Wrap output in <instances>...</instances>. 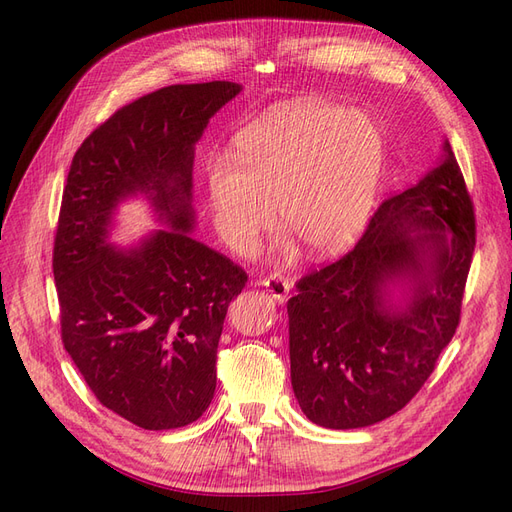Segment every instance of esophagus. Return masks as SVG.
Returning <instances> with one entry per match:
<instances>
[{
	"label": "esophagus",
	"instance_id": "esophagus-1",
	"mask_svg": "<svg viewBox=\"0 0 512 512\" xmlns=\"http://www.w3.org/2000/svg\"><path fill=\"white\" fill-rule=\"evenodd\" d=\"M261 285L266 287L272 293V298L278 302H285L291 293V280L285 278L283 274H272L268 278H263Z\"/></svg>",
	"mask_w": 512,
	"mask_h": 512
}]
</instances>
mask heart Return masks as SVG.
Listing matches in <instances>:
<instances>
[{
  "instance_id": "b5f03b06",
  "label": "heart",
  "mask_w": 512,
  "mask_h": 512,
  "mask_svg": "<svg viewBox=\"0 0 512 512\" xmlns=\"http://www.w3.org/2000/svg\"><path fill=\"white\" fill-rule=\"evenodd\" d=\"M236 159L208 166L225 240L249 249L280 221L310 253H340L364 234L387 166V142L368 114L323 102L270 108L236 138Z\"/></svg>"
}]
</instances>
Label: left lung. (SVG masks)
<instances>
[{
    "label": "left lung",
    "instance_id": "left-lung-1",
    "mask_svg": "<svg viewBox=\"0 0 512 512\" xmlns=\"http://www.w3.org/2000/svg\"><path fill=\"white\" fill-rule=\"evenodd\" d=\"M474 246L472 197L444 142V159L383 200L349 253L295 283L291 385L312 423L366 427L415 398L455 336ZM406 275L413 298L393 311L384 289Z\"/></svg>",
    "mask_w": 512,
    "mask_h": 512
}]
</instances>
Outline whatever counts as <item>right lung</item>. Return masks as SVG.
I'll use <instances>...</instances> for the list:
<instances>
[{
	"instance_id": "obj_1",
	"label": "right lung",
	"mask_w": 512,
	"mask_h": 512,
	"mask_svg": "<svg viewBox=\"0 0 512 512\" xmlns=\"http://www.w3.org/2000/svg\"><path fill=\"white\" fill-rule=\"evenodd\" d=\"M238 93L212 80L138 97L78 146L63 187L53 246L61 342L100 404L144 430L204 415L227 308L249 280L187 234L193 144ZM136 190L173 229L121 252L105 242L109 214Z\"/></svg>"
}]
</instances>
